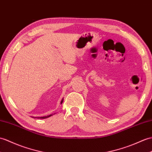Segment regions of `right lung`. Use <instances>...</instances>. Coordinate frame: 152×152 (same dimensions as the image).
Masks as SVG:
<instances>
[{
  "instance_id": "right-lung-1",
  "label": "right lung",
  "mask_w": 152,
  "mask_h": 152,
  "mask_svg": "<svg viewBox=\"0 0 152 152\" xmlns=\"http://www.w3.org/2000/svg\"><path fill=\"white\" fill-rule=\"evenodd\" d=\"M63 99L61 100V104H62V102H63ZM52 116V115H48V116H41V117H37V118H48V117H49V116ZM35 118V117H34ZM36 118H37V117H36Z\"/></svg>"
}]
</instances>
